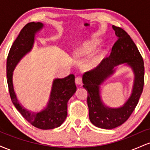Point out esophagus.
Instances as JSON below:
<instances>
[{
	"label": "esophagus",
	"mask_w": 150,
	"mask_h": 150,
	"mask_svg": "<svg viewBox=\"0 0 150 150\" xmlns=\"http://www.w3.org/2000/svg\"><path fill=\"white\" fill-rule=\"evenodd\" d=\"M75 83H76L77 85H82V78H81L80 77H77L76 78H75Z\"/></svg>",
	"instance_id": "obj_1"
}]
</instances>
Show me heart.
Masks as SVG:
<instances>
[{"instance_id": "obj_1", "label": "heart", "mask_w": 150, "mask_h": 150, "mask_svg": "<svg viewBox=\"0 0 150 150\" xmlns=\"http://www.w3.org/2000/svg\"><path fill=\"white\" fill-rule=\"evenodd\" d=\"M99 44H100V42L98 39H92L88 42H86L84 43L83 45L81 46L80 49H78L75 51V56L77 57H80V56H85V55L90 54V53L96 51L98 46H99ZM102 56L103 55L101 53H99V54L91 58L89 61V65L94 67L99 64V63L102 58Z\"/></svg>"}]
</instances>
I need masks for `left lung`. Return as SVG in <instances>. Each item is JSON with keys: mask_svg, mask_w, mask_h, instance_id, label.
Masks as SVG:
<instances>
[{"mask_svg": "<svg viewBox=\"0 0 150 150\" xmlns=\"http://www.w3.org/2000/svg\"><path fill=\"white\" fill-rule=\"evenodd\" d=\"M113 29L118 39L110 56L82 76L83 87L88 92L89 120L95 126L104 129L116 128L128 119L138 103L144 87V61L138 49L124 30L114 25ZM123 63L130 66L135 75L132 94L121 108H109L101 100L99 85L114 72V67Z\"/></svg>", "mask_w": 150, "mask_h": 150, "instance_id": "obj_1", "label": "left lung"}]
</instances>
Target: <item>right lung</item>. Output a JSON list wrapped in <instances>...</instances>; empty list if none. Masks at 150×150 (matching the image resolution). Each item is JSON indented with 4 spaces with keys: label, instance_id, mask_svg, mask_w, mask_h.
I'll list each match as a JSON object with an SVG mask.
<instances>
[{
    "label": "right lung",
    "instance_id": "obj_1",
    "mask_svg": "<svg viewBox=\"0 0 150 150\" xmlns=\"http://www.w3.org/2000/svg\"><path fill=\"white\" fill-rule=\"evenodd\" d=\"M42 22H30L20 31L13 42L7 58V82L10 98L15 108L29 123L37 128L49 130L58 128L67 117L68 101L75 94L76 85L75 75L70 74L64 78L55 79L46 107L38 113L30 112L21 106L17 99L13 84V72L15 66L24 56L33 47L35 34L42 30Z\"/></svg>",
    "mask_w": 150,
    "mask_h": 150
}]
</instances>
